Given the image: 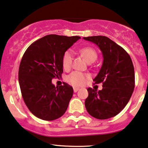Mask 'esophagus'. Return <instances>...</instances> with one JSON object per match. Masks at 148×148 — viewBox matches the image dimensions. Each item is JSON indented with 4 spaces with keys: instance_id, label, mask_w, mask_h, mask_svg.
Here are the masks:
<instances>
[{
    "instance_id": "1",
    "label": "esophagus",
    "mask_w": 148,
    "mask_h": 148,
    "mask_svg": "<svg viewBox=\"0 0 148 148\" xmlns=\"http://www.w3.org/2000/svg\"><path fill=\"white\" fill-rule=\"evenodd\" d=\"M79 90V88H78V87H73V91L75 92H76Z\"/></svg>"
}]
</instances>
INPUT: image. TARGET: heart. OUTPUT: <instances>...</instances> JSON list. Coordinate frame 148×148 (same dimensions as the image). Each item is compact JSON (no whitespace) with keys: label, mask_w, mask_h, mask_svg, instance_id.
<instances>
[{"label":"heart","mask_w":148,"mask_h":148,"mask_svg":"<svg viewBox=\"0 0 148 148\" xmlns=\"http://www.w3.org/2000/svg\"><path fill=\"white\" fill-rule=\"evenodd\" d=\"M80 53L85 58L88 62H94L97 57V54L95 50L92 47H84L79 50ZM73 60V54L70 50L64 52L62 56V65L64 69L67 70L71 66ZM88 75L79 72V71H74L71 73L66 77V81L73 86L84 85L88 78Z\"/></svg>","instance_id":"b5f03b06"}]
</instances>
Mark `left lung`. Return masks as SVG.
<instances>
[{
    "label": "left lung",
    "mask_w": 148,
    "mask_h": 148,
    "mask_svg": "<svg viewBox=\"0 0 148 148\" xmlns=\"http://www.w3.org/2000/svg\"><path fill=\"white\" fill-rule=\"evenodd\" d=\"M95 44L103 56V64L95 84L102 83L97 91L88 88L85 106L89 114L98 119L116 116L128 103L134 88V69L128 53L106 36L83 38Z\"/></svg>",
    "instance_id": "obj_1"
}]
</instances>
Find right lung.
Returning <instances> with one entry per match:
<instances>
[{
	"mask_svg": "<svg viewBox=\"0 0 148 148\" xmlns=\"http://www.w3.org/2000/svg\"><path fill=\"white\" fill-rule=\"evenodd\" d=\"M81 38L51 34L32 43L22 58L18 81L25 104L38 118L57 119L64 114L73 94L68 84L55 86L51 80L63 73L62 56Z\"/></svg>",
	"mask_w": 148,
	"mask_h": 148,
	"instance_id": "add662e5",
	"label": "right lung"
}]
</instances>
